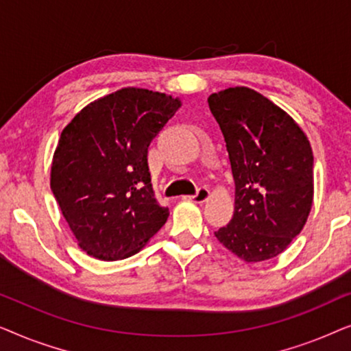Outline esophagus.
<instances>
[{"mask_svg": "<svg viewBox=\"0 0 351 351\" xmlns=\"http://www.w3.org/2000/svg\"><path fill=\"white\" fill-rule=\"evenodd\" d=\"M209 195H210L209 190L206 189V186H201V189H198V191H196V195L185 196V199L193 201V203H204V201H208Z\"/></svg>", "mask_w": 351, "mask_h": 351, "instance_id": "1", "label": "esophagus"}]
</instances>
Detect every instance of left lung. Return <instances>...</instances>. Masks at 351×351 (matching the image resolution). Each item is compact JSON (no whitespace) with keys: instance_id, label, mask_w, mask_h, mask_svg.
I'll list each match as a JSON object with an SVG mask.
<instances>
[{"instance_id":"8db88e82","label":"left lung","mask_w":351,"mask_h":351,"mask_svg":"<svg viewBox=\"0 0 351 351\" xmlns=\"http://www.w3.org/2000/svg\"><path fill=\"white\" fill-rule=\"evenodd\" d=\"M208 102L234 180L233 217L215 238L244 262L270 261L302 232L313 204L310 141L294 118L246 86Z\"/></svg>"}]
</instances>
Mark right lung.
<instances>
[{"label":"right lung","mask_w":351,"mask_h":351,"mask_svg":"<svg viewBox=\"0 0 351 351\" xmlns=\"http://www.w3.org/2000/svg\"><path fill=\"white\" fill-rule=\"evenodd\" d=\"M180 99L123 88L86 105L64 128L51 165V190L78 246L99 261L142 251L166 223L147 152Z\"/></svg>","instance_id":"1"}]
</instances>
